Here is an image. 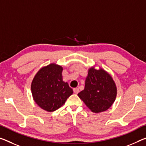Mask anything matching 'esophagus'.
I'll return each mask as SVG.
<instances>
[{
    "instance_id": "1",
    "label": "esophagus",
    "mask_w": 146,
    "mask_h": 146,
    "mask_svg": "<svg viewBox=\"0 0 146 146\" xmlns=\"http://www.w3.org/2000/svg\"><path fill=\"white\" fill-rule=\"evenodd\" d=\"M73 92L75 94H77L78 93V92H79V89L77 88H76L73 89Z\"/></svg>"
}]
</instances>
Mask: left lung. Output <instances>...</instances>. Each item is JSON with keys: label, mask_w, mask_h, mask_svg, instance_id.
Listing matches in <instances>:
<instances>
[{"label": "left lung", "mask_w": 146, "mask_h": 146, "mask_svg": "<svg viewBox=\"0 0 146 146\" xmlns=\"http://www.w3.org/2000/svg\"><path fill=\"white\" fill-rule=\"evenodd\" d=\"M117 96L114 80L105 69L96 66L88 69L84 90L78 96L89 109L94 113H100L111 107Z\"/></svg>", "instance_id": "1"}]
</instances>
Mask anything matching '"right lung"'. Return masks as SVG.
Returning a JSON list of instances; mask_svg holds the SVG:
<instances>
[{"instance_id": "obj_1", "label": "right lung", "mask_w": 146, "mask_h": 146, "mask_svg": "<svg viewBox=\"0 0 146 146\" xmlns=\"http://www.w3.org/2000/svg\"><path fill=\"white\" fill-rule=\"evenodd\" d=\"M63 68L55 63L43 66L34 76L31 83L34 101L40 108L53 112L64 105L73 93L62 77Z\"/></svg>"}]
</instances>
